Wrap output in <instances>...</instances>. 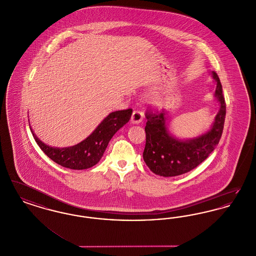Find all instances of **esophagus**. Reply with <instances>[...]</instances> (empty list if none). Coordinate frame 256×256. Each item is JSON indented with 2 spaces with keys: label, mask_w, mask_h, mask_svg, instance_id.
Returning a JSON list of instances; mask_svg holds the SVG:
<instances>
[{
  "label": "esophagus",
  "mask_w": 256,
  "mask_h": 256,
  "mask_svg": "<svg viewBox=\"0 0 256 256\" xmlns=\"http://www.w3.org/2000/svg\"><path fill=\"white\" fill-rule=\"evenodd\" d=\"M144 118V113L140 110H134L132 115V122L134 124H140Z\"/></svg>",
  "instance_id": "1"
}]
</instances>
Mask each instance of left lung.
<instances>
[{"label": "left lung", "mask_w": 256, "mask_h": 256, "mask_svg": "<svg viewBox=\"0 0 256 256\" xmlns=\"http://www.w3.org/2000/svg\"><path fill=\"white\" fill-rule=\"evenodd\" d=\"M217 86L215 97L220 104L218 114L211 128L193 139L180 140L169 134L167 128L168 112H146V145L143 158L156 174L176 176L195 169L204 162L219 144L226 118V100L219 76L212 72Z\"/></svg>", "instance_id": "8db88e82"}]
</instances>
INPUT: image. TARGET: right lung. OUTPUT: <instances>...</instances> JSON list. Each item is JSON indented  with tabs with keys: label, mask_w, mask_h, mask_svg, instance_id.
Here are the masks:
<instances>
[{
	"label": "right lung",
	"mask_w": 256,
	"mask_h": 256,
	"mask_svg": "<svg viewBox=\"0 0 256 256\" xmlns=\"http://www.w3.org/2000/svg\"><path fill=\"white\" fill-rule=\"evenodd\" d=\"M132 114L130 108L111 112L86 140L68 148L48 146L37 138L32 128L30 130L37 145L52 161L65 168L84 170L93 167L100 160L113 135L130 121Z\"/></svg>",
	"instance_id": "right-lung-1"
}]
</instances>
